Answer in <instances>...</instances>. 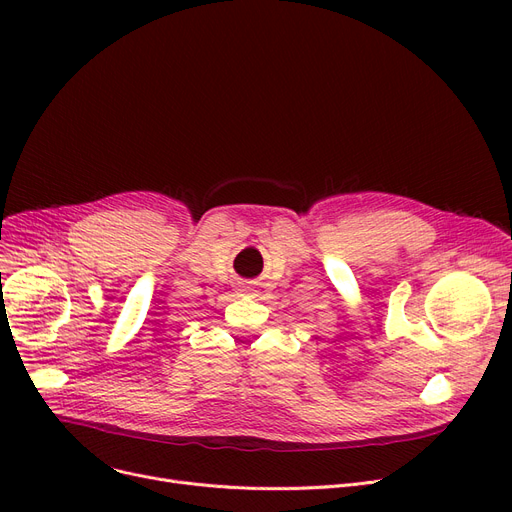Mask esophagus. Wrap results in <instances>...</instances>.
<instances>
[{
  "label": "esophagus",
  "mask_w": 512,
  "mask_h": 512,
  "mask_svg": "<svg viewBox=\"0 0 512 512\" xmlns=\"http://www.w3.org/2000/svg\"><path fill=\"white\" fill-rule=\"evenodd\" d=\"M240 292H242V294H253V286H251V284H245V286L240 288Z\"/></svg>",
  "instance_id": "esophagus-1"
}]
</instances>
